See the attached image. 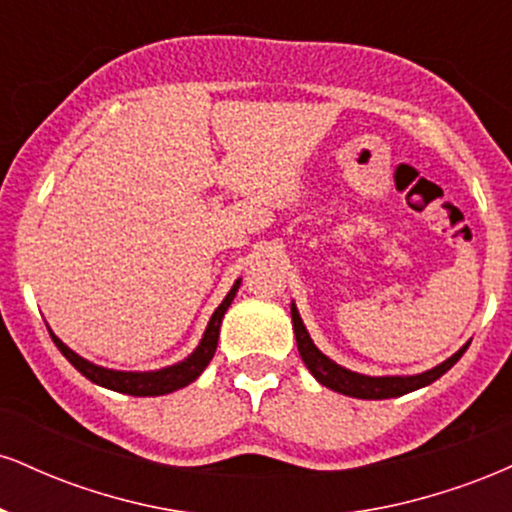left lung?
I'll list each match as a JSON object with an SVG mask.
<instances>
[{
  "label": "left lung",
  "instance_id": "obj_1",
  "mask_svg": "<svg viewBox=\"0 0 512 512\" xmlns=\"http://www.w3.org/2000/svg\"><path fill=\"white\" fill-rule=\"evenodd\" d=\"M291 320H293V332H296V344H298V354H301L305 368L313 373V378L320 385L330 387V390L339 392V395L346 397H356V399H390V397H402L407 392L419 390V387H426L431 383H436L443 373L455 366L460 361L464 351H467L469 342L462 346L460 351H455L450 358H445L443 363H438L436 368L424 370V373L416 375H363V373H354V370L339 366L334 363L330 356L322 354L317 349L313 339H310L308 330H305L301 313H298L296 303H291Z\"/></svg>",
  "mask_w": 512,
  "mask_h": 512
}]
</instances>
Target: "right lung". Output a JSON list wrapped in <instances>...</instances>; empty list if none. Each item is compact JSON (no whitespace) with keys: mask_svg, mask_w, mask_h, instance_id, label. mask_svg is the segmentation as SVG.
Listing matches in <instances>:
<instances>
[{"mask_svg":"<svg viewBox=\"0 0 512 512\" xmlns=\"http://www.w3.org/2000/svg\"><path fill=\"white\" fill-rule=\"evenodd\" d=\"M238 289H240V279L231 286V291L226 293V298H223L219 308L214 310L207 330H204L202 339H199L197 349L192 351L187 358H182V361L173 363V366L158 368V370H113V368L96 366V363L86 361L84 356H79L76 351L69 349V346L50 330V327H48V332H50L52 342H55L57 349L62 351V356L67 358V361L72 363V366L79 370L84 378L91 380V383L108 387V390L122 392V395H132V397L168 395V392H175V390H180V387H187L190 383H195L199 375H202V370L209 366V361L214 358L216 344H219L221 320H223V315H226L228 305H231L233 298H236Z\"/></svg>","mask_w":512,"mask_h":512,"instance_id":"right-lung-1","label":"right lung"}]
</instances>
